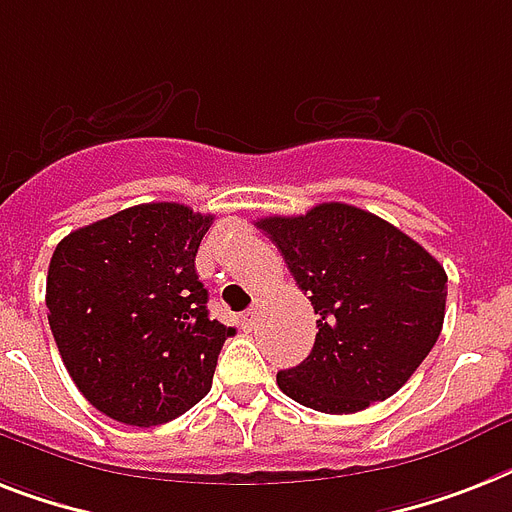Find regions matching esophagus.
<instances>
[{
    "label": "esophagus",
    "instance_id": "obj_1",
    "mask_svg": "<svg viewBox=\"0 0 512 512\" xmlns=\"http://www.w3.org/2000/svg\"><path fill=\"white\" fill-rule=\"evenodd\" d=\"M242 326L247 328V331H252V328L257 326V307H252V310H249V313L244 315V318H242Z\"/></svg>",
    "mask_w": 512,
    "mask_h": 512
}]
</instances>
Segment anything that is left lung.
Listing matches in <instances>:
<instances>
[{
    "mask_svg": "<svg viewBox=\"0 0 512 512\" xmlns=\"http://www.w3.org/2000/svg\"><path fill=\"white\" fill-rule=\"evenodd\" d=\"M318 315L313 352L278 389L321 413L392 397L442 334L447 273L400 228L342 202L257 220Z\"/></svg>",
    "mask_w": 512,
    "mask_h": 512,
    "instance_id": "1",
    "label": "left lung"
}]
</instances>
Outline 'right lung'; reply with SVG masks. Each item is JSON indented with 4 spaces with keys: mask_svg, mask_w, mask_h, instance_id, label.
Masks as SVG:
<instances>
[{
    "mask_svg": "<svg viewBox=\"0 0 512 512\" xmlns=\"http://www.w3.org/2000/svg\"><path fill=\"white\" fill-rule=\"evenodd\" d=\"M213 215L149 202L57 244L47 276L49 328L78 392L107 418L160 426L213 386L234 328L210 321L194 257Z\"/></svg>",
    "mask_w": 512,
    "mask_h": 512,
    "instance_id": "right-lung-1",
    "label": "right lung"
}]
</instances>
